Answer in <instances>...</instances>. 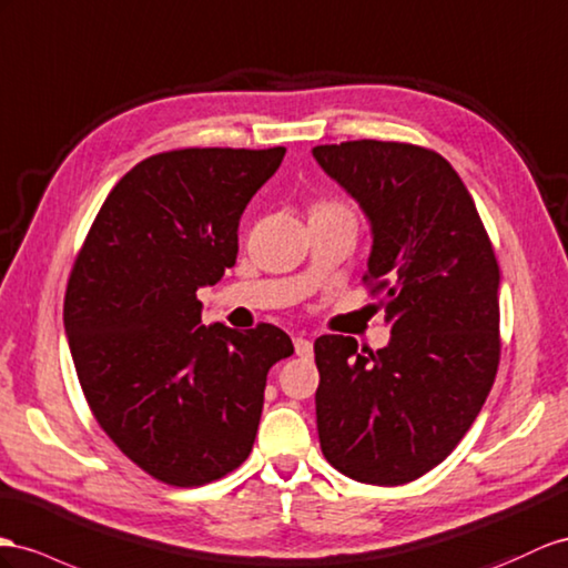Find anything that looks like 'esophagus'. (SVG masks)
<instances>
[{
  "label": "esophagus",
  "instance_id": "1",
  "mask_svg": "<svg viewBox=\"0 0 568 568\" xmlns=\"http://www.w3.org/2000/svg\"><path fill=\"white\" fill-rule=\"evenodd\" d=\"M295 353L300 355V357H304V359H307V357H312L314 355V345H312V341L310 338H295Z\"/></svg>",
  "mask_w": 568,
  "mask_h": 568
}]
</instances>
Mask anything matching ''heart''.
<instances>
[{
	"label": "heart",
	"instance_id": "1",
	"mask_svg": "<svg viewBox=\"0 0 568 568\" xmlns=\"http://www.w3.org/2000/svg\"><path fill=\"white\" fill-rule=\"evenodd\" d=\"M324 209H347V206H343V203H336V201H324L314 206V211H324Z\"/></svg>",
	"mask_w": 568,
	"mask_h": 568
}]
</instances>
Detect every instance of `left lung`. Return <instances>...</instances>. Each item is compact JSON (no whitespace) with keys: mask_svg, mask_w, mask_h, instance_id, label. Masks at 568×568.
Here are the masks:
<instances>
[{"mask_svg":"<svg viewBox=\"0 0 568 568\" xmlns=\"http://www.w3.org/2000/svg\"><path fill=\"white\" fill-rule=\"evenodd\" d=\"M312 153L369 217L362 281L382 295L390 326L376 353L351 336L316 338L318 444L357 483H413L458 446L497 376V256L439 153L374 139Z\"/></svg>","mask_w":568,"mask_h":568,"instance_id":"1","label":"left lung"}]
</instances>
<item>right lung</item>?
<instances>
[{
	"label": "right lung",
	"instance_id": "right-lung-1",
	"mask_svg": "<svg viewBox=\"0 0 568 568\" xmlns=\"http://www.w3.org/2000/svg\"><path fill=\"white\" fill-rule=\"evenodd\" d=\"M285 149H180L114 184L71 268L64 328L98 425L172 487L221 479L256 439L285 331L201 324L196 290L235 266L246 203Z\"/></svg>",
	"mask_w": 568,
	"mask_h": 568
}]
</instances>
